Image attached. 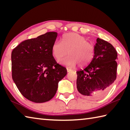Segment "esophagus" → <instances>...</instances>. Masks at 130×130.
Masks as SVG:
<instances>
[{
	"mask_svg": "<svg viewBox=\"0 0 130 130\" xmlns=\"http://www.w3.org/2000/svg\"><path fill=\"white\" fill-rule=\"evenodd\" d=\"M70 71H71V69H68H68H67V72H70Z\"/></svg>",
	"mask_w": 130,
	"mask_h": 130,
	"instance_id": "34e87169",
	"label": "esophagus"
}]
</instances>
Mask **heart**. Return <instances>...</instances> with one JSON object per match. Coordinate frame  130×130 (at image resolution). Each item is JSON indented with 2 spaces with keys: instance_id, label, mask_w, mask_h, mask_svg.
Returning <instances> with one entry per match:
<instances>
[{
  "instance_id": "b5f03b06",
  "label": "heart",
  "mask_w": 130,
  "mask_h": 130,
  "mask_svg": "<svg viewBox=\"0 0 130 130\" xmlns=\"http://www.w3.org/2000/svg\"><path fill=\"white\" fill-rule=\"evenodd\" d=\"M53 56L58 61L69 54L70 56L61 63L69 68H73L79 63L81 66L88 64L94 56V47L88 42L84 37L77 33H68L63 36L61 42L56 41L52 47Z\"/></svg>"
}]
</instances>
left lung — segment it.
Wrapping results in <instances>:
<instances>
[{
  "label": "left lung",
  "mask_w": 130,
  "mask_h": 130,
  "mask_svg": "<svg viewBox=\"0 0 130 130\" xmlns=\"http://www.w3.org/2000/svg\"><path fill=\"white\" fill-rule=\"evenodd\" d=\"M94 56L83 70L76 72L78 91L85 98L98 99L104 96L116 78L118 53L111 43L98 38Z\"/></svg>",
  "instance_id": "8db88e82"
}]
</instances>
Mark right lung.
Wrapping results in <instances>:
<instances>
[{"label": "right lung", "instance_id": "1", "mask_svg": "<svg viewBox=\"0 0 130 130\" xmlns=\"http://www.w3.org/2000/svg\"><path fill=\"white\" fill-rule=\"evenodd\" d=\"M57 37V32H48L27 39L11 53L13 81L21 94L32 102L51 100L58 82L67 74V69L53 56L52 47Z\"/></svg>", "mask_w": 130, "mask_h": 130}]
</instances>
